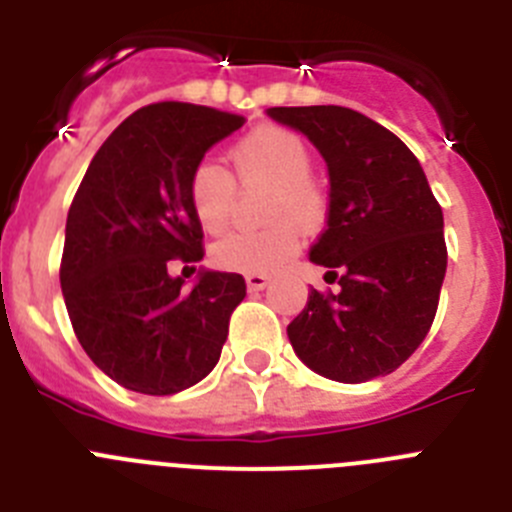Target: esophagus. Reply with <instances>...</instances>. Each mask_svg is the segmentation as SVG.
Instances as JSON below:
<instances>
[{"label": "esophagus", "instance_id": "obj_1", "mask_svg": "<svg viewBox=\"0 0 512 512\" xmlns=\"http://www.w3.org/2000/svg\"><path fill=\"white\" fill-rule=\"evenodd\" d=\"M271 279L266 277V274H248L246 277V287L248 292H261L264 287H269Z\"/></svg>", "mask_w": 512, "mask_h": 512}]
</instances>
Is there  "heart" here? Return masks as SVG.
Listing matches in <instances>:
<instances>
[{"label":"heart","instance_id":"1","mask_svg":"<svg viewBox=\"0 0 512 512\" xmlns=\"http://www.w3.org/2000/svg\"><path fill=\"white\" fill-rule=\"evenodd\" d=\"M243 184L269 187V220L264 233H230L212 248V261L225 271L269 274L287 264L300 248V228H315L325 215V197L312 184V153L292 130L259 128L241 138L230 151ZM194 217L207 233L228 225L235 202L233 176L215 161H202L189 182Z\"/></svg>","mask_w":512,"mask_h":512}]
</instances>
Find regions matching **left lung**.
Returning <instances> with one entry per match:
<instances>
[{
  "label": "left lung",
  "mask_w": 512,
  "mask_h": 512,
  "mask_svg": "<svg viewBox=\"0 0 512 512\" xmlns=\"http://www.w3.org/2000/svg\"><path fill=\"white\" fill-rule=\"evenodd\" d=\"M328 166V228L310 261L338 292L310 289L287 325L312 372L343 384L392 374L431 330L446 277L443 212L418 158L372 117L338 104L269 107Z\"/></svg>",
  "instance_id": "obj_1"
}]
</instances>
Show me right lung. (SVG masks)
Instances as JSON below:
<instances>
[{"instance_id": "1", "label": "right lung", "mask_w": 512, "mask_h": 512, "mask_svg": "<svg viewBox=\"0 0 512 512\" xmlns=\"http://www.w3.org/2000/svg\"><path fill=\"white\" fill-rule=\"evenodd\" d=\"M243 120L202 104H148L112 130L81 179L66 220L63 300L81 348L125 390L174 395L220 359L246 282L200 269L187 289L169 261L205 256L189 182Z\"/></svg>"}]
</instances>
